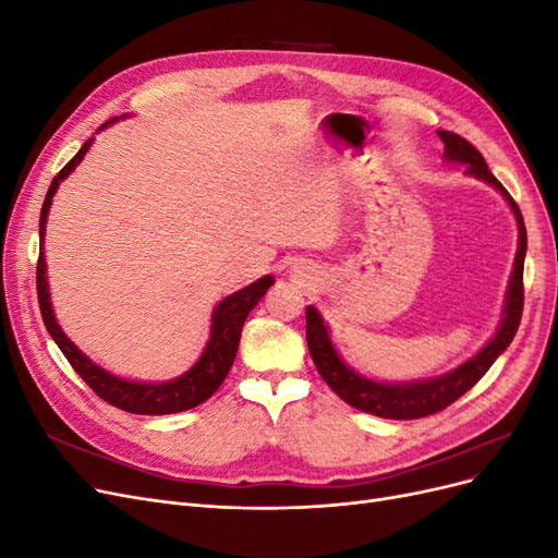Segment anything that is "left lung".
I'll return each instance as SVG.
<instances>
[{
    "instance_id": "1",
    "label": "left lung",
    "mask_w": 558,
    "mask_h": 558,
    "mask_svg": "<svg viewBox=\"0 0 558 558\" xmlns=\"http://www.w3.org/2000/svg\"><path fill=\"white\" fill-rule=\"evenodd\" d=\"M445 142V160L465 167L468 177H475L494 189L508 202L519 228V246L514 256V267L508 283V293H505V305L500 324L496 335L488 340L475 356H470L459 367L449 369L445 375H437L430 379H412V381H377L356 373L340 351L335 349L330 328L326 326L324 316L316 307H307V347L312 353V361L318 369V375L340 396L351 408L361 412L375 414L381 418H421L440 412L453 400H459L465 391H470L484 375L486 369L496 363L500 353L510 347L514 340L521 310H523V258H526V226H523L521 211L510 193L502 189V183L488 172V165L482 158L480 150L465 142L463 137L447 130L437 132Z\"/></svg>"
}]
</instances>
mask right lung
<instances>
[{
  "label": "right lung",
  "instance_id": "right-lung-1",
  "mask_svg": "<svg viewBox=\"0 0 558 558\" xmlns=\"http://www.w3.org/2000/svg\"><path fill=\"white\" fill-rule=\"evenodd\" d=\"M121 118H125V116H121ZM116 121H118V116L111 118V121H107L99 130L109 128ZM90 146H93V140L83 144L78 148V154L62 167L60 174L53 179V183H50V189L44 199V207H41L37 295H39L44 326L50 332V337L56 340V344L60 347V351L64 353V359L72 363L78 377L86 381L99 398L113 404V408L125 410L130 414H177V412L197 408V404L209 400L216 393V388L221 386L223 379L228 377L230 367L234 363V356H238L244 320L251 314V310L263 300L269 286L275 283V277L265 275L263 279L248 283L246 289L232 293L218 302L214 314H211L209 342H207L205 351H202V356L197 359V363L191 369H185L183 375H179L170 381H134V379L118 377V375L109 373V369L93 363L86 353H83L70 340V337L64 335V330L58 324L56 312H53V302H50L48 277H46V253H44L46 221H48L50 205H53V195L58 193L60 183L76 170L78 162L83 160V156L88 154Z\"/></svg>",
  "mask_w": 558,
  "mask_h": 558
}]
</instances>
